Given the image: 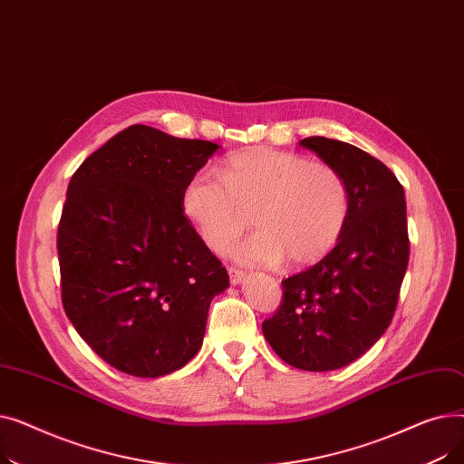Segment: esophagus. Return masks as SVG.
Returning <instances> with one entry per match:
<instances>
[{"label": "esophagus", "instance_id": "esophagus-1", "mask_svg": "<svg viewBox=\"0 0 464 464\" xmlns=\"http://www.w3.org/2000/svg\"><path fill=\"white\" fill-rule=\"evenodd\" d=\"M245 276H246V273L245 271H240V269H229V280H231V284L233 285H237V284H240L242 280H245Z\"/></svg>", "mask_w": 464, "mask_h": 464}]
</instances>
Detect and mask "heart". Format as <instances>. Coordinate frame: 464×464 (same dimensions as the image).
I'll use <instances>...</instances> for the list:
<instances>
[{
	"label": "heart",
	"instance_id": "1",
	"mask_svg": "<svg viewBox=\"0 0 464 464\" xmlns=\"http://www.w3.org/2000/svg\"><path fill=\"white\" fill-rule=\"evenodd\" d=\"M182 207L205 245L224 254L252 224L257 233L233 248L242 265L304 266L327 256L343 235L350 193L338 170L266 146L227 158L224 179L198 170Z\"/></svg>",
	"mask_w": 464,
	"mask_h": 464
}]
</instances>
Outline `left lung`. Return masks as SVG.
Segmentation results:
<instances>
[{
	"instance_id": "1",
	"label": "left lung",
	"mask_w": 464,
	"mask_h": 464,
	"mask_svg": "<svg viewBox=\"0 0 464 464\" xmlns=\"http://www.w3.org/2000/svg\"><path fill=\"white\" fill-rule=\"evenodd\" d=\"M346 180L350 214L336 246L282 280V303L263 322L266 343L301 371H336L371 350L393 320L410 240L404 188L380 160L353 144L306 137Z\"/></svg>"
}]
</instances>
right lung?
<instances>
[{
	"instance_id": "right-lung-1",
	"label": "right lung",
	"mask_w": 464,
	"mask_h": 464,
	"mask_svg": "<svg viewBox=\"0 0 464 464\" xmlns=\"http://www.w3.org/2000/svg\"><path fill=\"white\" fill-rule=\"evenodd\" d=\"M219 149L135 124L88 156L58 226L62 303L84 343L137 378L199 352L229 275L184 214L188 180Z\"/></svg>"
}]
</instances>
